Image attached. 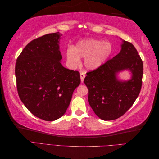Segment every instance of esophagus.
<instances>
[{"instance_id": "34e87169", "label": "esophagus", "mask_w": 159, "mask_h": 159, "mask_svg": "<svg viewBox=\"0 0 159 159\" xmlns=\"http://www.w3.org/2000/svg\"><path fill=\"white\" fill-rule=\"evenodd\" d=\"M85 77V74L84 73V72H81V73H80V78H81V82H83V81H84Z\"/></svg>"}]
</instances>
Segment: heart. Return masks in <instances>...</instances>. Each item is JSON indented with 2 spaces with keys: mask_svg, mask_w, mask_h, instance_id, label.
Masks as SVG:
<instances>
[{
  "mask_svg": "<svg viewBox=\"0 0 159 159\" xmlns=\"http://www.w3.org/2000/svg\"><path fill=\"white\" fill-rule=\"evenodd\" d=\"M113 48L109 42L94 38H86L78 41L74 47L70 46L66 54L68 63L75 66L80 61V57H85L84 65L91 70L97 69L103 64L112 55Z\"/></svg>",
  "mask_w": 159,
  "mask_h": 159,
  "instance_id": "heart-1",
  "label": "heart"
}]
</instances>
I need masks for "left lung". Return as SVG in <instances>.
Wrapping results in <instances>:
<instances>
[{"instance_id":"obj_1","label":"left lung","mask_w":159,"mask_h":159,"mask_svg":"<svg viewBox=\"0 0 159 159\" xmlns=\"http://www.w3.org/2000/svg\"><path fill=\"white\" fill-rule=\"evenodd\" d=\"M117 55L99 68L86 73L84 83L88 89V102L97 116L104 121L119 118L131 108L142 87L143 63L131 42L123 41ZM129 69L132 78L118 81L116 73Z\"/></svg>"}]
</instances>
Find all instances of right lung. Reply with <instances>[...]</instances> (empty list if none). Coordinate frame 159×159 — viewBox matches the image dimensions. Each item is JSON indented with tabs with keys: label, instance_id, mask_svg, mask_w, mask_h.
Wrapping results in <instances>:
<instances>
[{
	"label": "right lung",
	"instance_id": "right-lung-1",
	"mask_svg": "<svg viewBox=\"0 0 159 159\" xmlns=\"http://www.w3.org/2000/svg\"><path fill=\"white\" fill-rule=\"evenodd\" d=\"M60 33L32 40L18 56L15 66L18 93L36 117L52 121L63 115L74 89L80 84L78 71L65 68L60 60Z\"/></svg>",
	"mask_w": 159,
	"mask_h": 159
}]
</instances>
